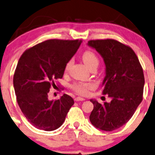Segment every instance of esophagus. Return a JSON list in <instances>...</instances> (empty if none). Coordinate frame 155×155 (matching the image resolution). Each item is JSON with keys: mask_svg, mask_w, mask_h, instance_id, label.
<instances>
[{"mask_svg": "<svg viewBox=\"0 0 155 155\" xmlns=\"http://www.w3.org/2000/svg\"><path fill=\"white\" fill-rule=\"evenodd\" d=\"M74 101H85V98H81V97H77V98H74Z\"/></svg>", "mask_w": 155, "mask_h": 155, "instance_id": "esophagus-1", "label": "esophagus"}]
</instances>
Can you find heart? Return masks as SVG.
<instances>
[{
    "instance_id": "b5f03b06",
    "label": "heart",
    "mask_w": 155,
    "mask_h": 155,
    "mask_svg": "<svg viewBox=\"0 0 155 155\" xmlns=\"http://www.w3.org/2000/svg\"><path fill=\"white\" fill-rule=\"evenodd\" d=\"M82 60H83V62L85 63V65L87 68H90L91 66L93 65V64H98V59L93 51H84L82 54ZM71 66V62H68L67 63L65 70H68L69 68ZM92 88V85L90 83H74L72 85V89L75 91L76 93H79L81 95H86L88 93V91L90 89Z\"/></svg>"
}]
</instances>
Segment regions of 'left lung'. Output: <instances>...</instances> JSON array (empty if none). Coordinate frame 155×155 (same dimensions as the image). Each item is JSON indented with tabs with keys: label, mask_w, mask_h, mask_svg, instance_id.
<instances>
[{
	"label": "left lung",
	"mask_w": 155,
	"mask_h": 155,
	"mask_svg": "<svg viewBox=\"0 0 155 155\" xmlns=\"http://www.w3.org/2000/svg\"><path fill=\"white\" fill-rule=\"evenodd\" d=\"M87 45L104 59L106 76L103 94L111 98L104 104L91 99L93 110L90 121L101 130H116L129 121L142 102L144 85L142 68L133 49L116 40H91Z\"/></svg>",
	"instance_id": "obj_1"
}]
</instances>
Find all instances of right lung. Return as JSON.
Segmentation results:
<instances>
[{
  "mask_svg": "<svg viewBox=\"0 0 155 155\" xmlns=\"http://www.w3.org/2000/svg\"><path fill=\"white\" fill-rule=\"evenodd\" d=\"M81 43L78 39L47 40L25 51L19 59L13 76L17 103L25 117L37 129H58L74 104L67 94L49 101L48 93L54 81L62 78L67 63Z\"/></svg>",
  "mask_w": 155,
  "mask_h": 155,
  "instance_id": "add662e5",
  "label": "right lung"
}]
</instances>
